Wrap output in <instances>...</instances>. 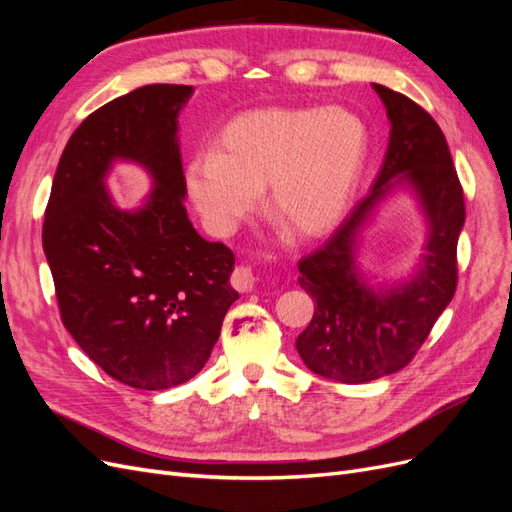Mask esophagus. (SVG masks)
Returning <instances> with one entry per match:
<instances>
[{
	"label": "esophagus",
	"mask_w": 512,
	"mask_h": 512,
	"mask_svg": "<svg viewBox=\"0 0 512 512\" xmlns=\"http://www.w3.org/2000/svg\"><path fill=\"white\" fill-rule=\"evenodd\" d=\"M230 284L235 286L239 292H252L256 286V275H254L252 267H245V265L237 267L235 271H232Z\"/></svg>",
	"instance_id": "1"
}]
</instances>
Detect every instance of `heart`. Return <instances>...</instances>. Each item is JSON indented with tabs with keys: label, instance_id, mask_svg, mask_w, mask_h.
Here are the masks:
<instances>
[{
	"label": "heart",
	"instance_id": "1",
	"mask_svg": "<svg viewBox=\"0 0 512 512\" xmlns=\"http://www.w3.org/2000/svg\"><path fill=\"white\" fill-rule=\"evenodd\" d=\"M367 156L363 121L342 108H256L232 117L185 166V190L209 232L228 237L258 207L292 239H316L348 209Z\"/></svg>",
	"mask_w": 512,
	"mask_h": 512
}]
</instances>
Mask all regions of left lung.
Returning a JSON list of instances; mask_svg holds the SVG:
<instances>
[{
  "mask_svg": "<svg viewBox=\"0 0 512 512\" xmlns=\"http://www.w3.org/2000/svg\"><path fill=\"white\" fill-rule=\"evenodd\" d=\"M371 87L391 121L384 164L329 241L299 262V284L316 312L297 337V352L314 374L344 384L395 374L412 361L455 294L457 241L466 222L463 190L438 123L397 91ZM399 189L415 198L428 224L424 254L401 283L374 287L358 265L362 232Z\"/></svg>",
  "mask_w": 512,
  "mask_h": 512,
  "instance_id": "1",
  "label": "left lung"
}]
</instances>
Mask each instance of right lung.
Returning a JSON list of instances; mask_svg holds the SVG:
<instances>
[{
    "instance_id": "add662e5",
    "label": "right lung",
    "mask_w": 512,
    "mask_h": 512,
    "mask_svg": "<svg viewBox=\"0 0 512 512\" xmlns=\"http://www.w3.org/2000/svg\"><path fill=\"white\" fill-rule=\"evenodd\" d=\"M190 85H145L91 113L61 153L42 247L64 327L108 376L141 391L188 382L209 361L228 307L235 254L194 230L179 151ZM117 161L148 170L136 210L116 207Z\"/></svg>"
}]
</instances>
